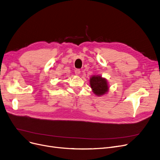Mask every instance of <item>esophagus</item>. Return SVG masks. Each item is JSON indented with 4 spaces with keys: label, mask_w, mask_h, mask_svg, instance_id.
<instances>
[{
    "label": "esophagus",
    "mask_w": 160,
    "mask_h": 160,
    "mask_svg": "<svg viewBox=\"0 0 160 160\" xmlns=\"http://www.w3.org/2000/svg\"><path fill=\"white\" fill-rule=\"evenodd\" d=\"M75 74L76 75H79L80 74V69H76V70H75Z\"/></svg>",
    "instance_id": "1"
}]
</instances>
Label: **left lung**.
Here are the masks:
<instances>
[{
    "label": "left lung",
    "mask_w": 160,
    "mask_h": 160,
    "mask_svg": "<svg viewBox=\"0 0 160 160\" xmlns=\"http://www.w3.org/2000/svg\"><path fill=\"white\" fill-rule=\"evenodd\" d=\"M89 84L92 92L98 97L105 95L109 90L107 79L101 75H93L89 79Z\"/></svg>",
    "instance_id": "obj_1"
}]
</instances>
